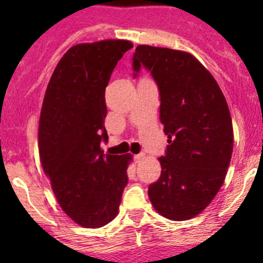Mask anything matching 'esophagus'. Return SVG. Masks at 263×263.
<instances>
[{
  "label": "esophagus",
  "mask_w": 263,
  "mask_h": 263,
  "mask_svg": "<svg viewBox=\"0 0 263 263\" xmlns=\"http://www.w3.org/2000/svg\"><path fill=\"white\" fill-rule=\"evenodd\" d=\"M144 158L145 154H137V155H135V161H136V163H140V161L144 160Z\"/></svg>",
  "instance_id": "34e87169"
}]
</instances>
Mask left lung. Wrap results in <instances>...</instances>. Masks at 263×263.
<instances>
[{
  "mask_svg": "<svg viewBox=\"0 0 263 263\" xmlns=\"http://www.w3.org/2000/svg\"><path fill=\"white\" fill-rule=\"evenodd\" d=\"M132 61L135 78L145 67L158 85L168 135L160 178L148 185V198L166 219H192L214 200L229 168L234 136L227 100L190 53L139 46Z\"/></svg>",
  "mask_w": 263,
  "mask_h": 263,
  "instance_id": "left-lung-1",
  "label": "left lung"
}]
</instances>
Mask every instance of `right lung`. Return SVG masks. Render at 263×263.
Masks as SVG:
<instances>
[{
  "label": "right lung",
  "mask_w": 263,
  "mask_h": 263,
  "mask_svg": "<svg viewBox=\"0 0 263 263\" xmlns=\"http://www.w3.org/2000/svg\"><path fill=\"white\" fill-rule=\"evenodd\" d=\"M134 44L109 39L71 47L53 71L39 119L41 163L58 203L76 224L100 228L118 214L131 154L104 155L105 87Z\"/></svg>",
  "instance_id": "add662e5"
}]
</instances>
